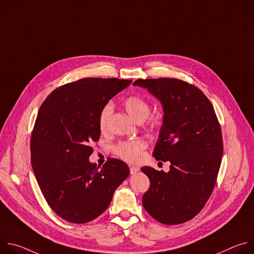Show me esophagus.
Here are the masks:
<instances>
[{"mask_svg":"<svg viewBox=\"0 0 254 254\" xmlns=\"http://www.w3.org/2000/svg\"><path fill=\"white\" fill-rule=\"evenodd\" d=\"M129 171H130V174H131V175H133V174H135L136 172H138V171H139V169H138L137 167L132 166V167H130V168H129Z\"/></svg>","mask_w":254,"mask_h":254,"instance_id":"esophagus-1","label":"esophagus"}]
</instances>
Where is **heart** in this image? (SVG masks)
I'll list each match as a JSON object with an SVG mask.
<instances>
[{
    "mask_svg": "<svg viewBox=\"0 0 254 254\" xmlns=\"http://www.w3.org/2000/svg\"><path fill=\"white\" fill-rule=\"evenodd\" d=\"M124 106L127 114L136 122H142L148 120L150 127H157V120L150 118L151 106L149 101L141 95L134 94L127 97L124 100ZM114 112V106L112 103H106L99 113L98 116V127L101 131H106L110 125L112 114ZM147 148V143L142 139H131L119 142L115 147V153L121 159L129 162L137 163L143 157V151Z\"/></svg>",
    "mask_w": 254,
    "mask_h": 254,
    "instance_id": "1",
    "label": "heart"
}]
</instances>
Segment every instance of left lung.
Masks as SVG:
<instances>
[{
    "label": "left lung",
    "mask_w": 254,
    "mask_h": 254,
    "mask_svg": "<svg viewBox=\"0 0 254 254\" xmlns=\"http://www.w3.org/2000/svg\"><path fill=\"white\" fill-rule=\"evenodd\" d=\"M163 104L164 120L153 156L170 171L142 167L150 188L142 205L166 225L187 222L203 209L214 189L223 155L221 127L213 105L195 85L176 78L137 79Z\"/></svg>",
    "instance_id": "8db88e82"
}]
</instances>
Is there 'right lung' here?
Wrapping results in <instances>:
<instances>
[{
  "label": "right lung",
  "mask_w": 254,
  "mask_h": 254,
  "mask_svg": "<svg viewBox=\"0 0 254 254\" xmlns=\"http://www.w3.org/2000/svg\"><path fill=\"white\" fill-rule=\"evenodd\" d=\"M130 82L82 78L53 90L39 108L30 143L33 172L50 208L68 222L95 219L129 175L121 160L108 158L99 168L88 158L100 136L101 108Z\"/></svg>",
  "instance_id": "add662e5"
}]
</instances>
